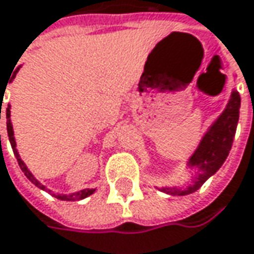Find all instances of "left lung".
I'll return each mask as SVG.
<instances>
[{
  "mask_svg": "<svg viewBox=\"0 0 254 254\" xmlns=\"http://www.w3.org/2000/svg\"><path fill=\"white\" fill-rule=\"evenodd\" d=\"M239 109L240 95L236 89H233L225 111L209 127L196 150L186 162L189 169H196L194 175H192V183L185 186H165L159 190L172 196L189 194L196 192L212 175L220 169L232 149L239 122Z\"/></svg>",
  "mask_w": 254,
  "mask_h": 254,
  "instance_id": "1",
  "label": "left lung"
}]
</instances>
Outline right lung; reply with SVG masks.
<instances>
[{
	"label": "right lung",
	"mask_w": 254,
	"mask_h": 254,
	"mask_svg": "<svg viewBox=\"0 0 254 254\" xmlns=\"http://www.w3.org/2000/svg\"><path fill=\"white\" fill-rule=\"evenodd\" d=\"M19 68H21V65L18 66L17 69L14 71V73H12V78L9 79V82L15 78V75H17V72L19 71ZM6 85H8V82H6ZM6 88V86H5ZM2 94H4V91H2ZM0 94L1 99H2V96L4 95ZM1 106H2V104H1ZM1 106H0V119H1ZM6 132H8V138H9V143H11V146H12V150H14V155H15V158H17L18 160V165H19V168H21V171L24 172V175L27 176L28 179L31 181V182L34 183L37 188H39V189H42V190H47L48 193H51L54 197H57V199H60V200H68V202H75V200H82V199H85V197H88V196H91L92 193L95 192V189H83V190H79V192H73V193H68V194H64V193H54L51 189H48V188H45L42 183L39 182L38 179L31 173V171L27 168V165L24 163V160L21 159V156H19V153H18L17 150V142H15V138H14V129H12V122H11V105L8 104V106H6ZM0 145H1V135H0Z\"/></svg>",
	"instance_id": "obj_1"
}]
</instances>
